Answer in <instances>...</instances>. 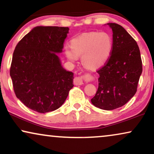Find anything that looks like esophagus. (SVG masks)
Wrapping results in <instances>:
<instances>
[{
  "mask_svg": "<svg viewBox=\"0 0 154 154\" xmlns=\"http://www.w3.org/2000/svg\"><path fill=\"white\" fill-rule=\"evenodd\" d=\"M92 80H94L93 76H91L90 74H86L85 75L76 77L74 79V84L76 85H82L84 82H88Z\"/></svg>",
  "mask_w": 154,
  "mask_h": 154,
  "instance_id": "1",
  "label": "esophagus"
}]
</instances>
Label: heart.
Masks as SVG:
<instances>
[{"label": "heart", "instance_id": "b5f03b06", "mask_svg": "<svg viewBox=\"0 0 154 154\" xmlns=\"http://www.w3.org/2000/svg\"><path fill=\"white\" fill-rule=\"evenodd\" d=\"M70 48L65 47V55L70 61L82 57L83 65L90 69L103 66L112 50V39L106 32H93L84 34L71 40Z\"/></svg>", "mask_w": 154, "mask_h": 154}]
</instances>
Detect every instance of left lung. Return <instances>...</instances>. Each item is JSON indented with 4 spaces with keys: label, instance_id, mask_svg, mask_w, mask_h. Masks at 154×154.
Segmentation results:
<instances>
[{
    "label": "left lung",
    "instance_id": "obj_1",
    "mask_svg": "<svg viewBox=\"0 0 154 154\" xmlns=\"http://www.w3.org/2000/svg\"><path fill=\"white\" fill-rule=\"evenodd\" d=\"M112 30V50L106 64L98 69V87L91 99L96 107L110 110L121 107L137 90L142 72V61L136 41L116 23H108Z\"/></svg>",
    "mask_w": 154,
    "mask_h": 154
}]
</instances>
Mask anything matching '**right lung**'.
Wrapping results in <instances>:
<instances>
[{
	"label": "right lung",
	"mask_w": 154,
	"mask_h": 154,
	"mask_svg": "<svg viewBox=\"0 0 154 154\" xmlns=\"http://www.w3.org/2000/svg\"><path fill=\"white\" fill-rule=\"evenodd\" d=\"M68 27L36 26L18 42L10 69L13 89L26 107L40 113L58 109L73 85V73L63 69L62 52Z\"/></svg>",
	"instance_id": "obj_1"
}]
</instances>
